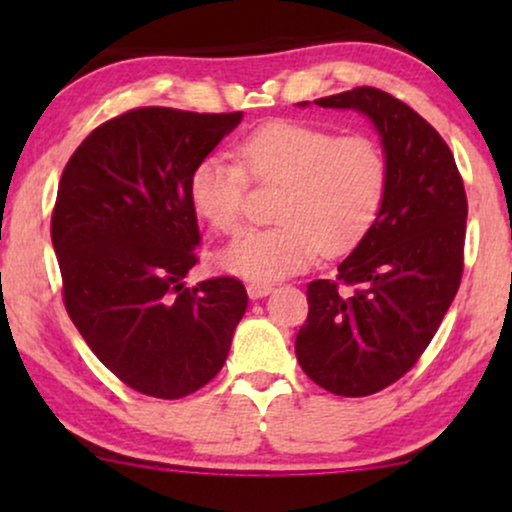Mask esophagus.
<instances>
[{"instance_id": "esophagus-1", "label": "esophagus", "mask_w": 512, "mask_h": 512, "mask_svg": "<svg viewBox=\"0 0 512 512\" xmlns=\"http://www.w3.org/2000/svg\"><path fill=\"white\" fill-rule=\"evenodd\" d=\"M272 291H275V286H272V284H263V282H251V284L247 286V293H249L251 300H261V298H265V296H270Z\"/></svg>"}]
</instances>
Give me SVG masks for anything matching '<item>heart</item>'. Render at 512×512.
Returning a JSON list of instances; mask_svg holds the SVG:
<instances>
[{
  "label": "heart",
  "mask_w": 512,
  "mask_h": 512,
  "mask_svg": "<svg viewBox=\"0 0 512 512\" xmlns=\"http://www.w3.org/2000/svg\"><path fill=\"white\" fill-rule=\"evenodd\" d=\"M237 160L209 156L188 181L202 219L223 235L242 228L249 179L279 188L270 230H251L219 256L223 270L272 282L305 270L319 251H352L380 214L389 184L382 146L363 135L340 137L317 125L275 121L247 135Z\"/></svg>",
  "instance_id": "heart-1"
}]
</instances>
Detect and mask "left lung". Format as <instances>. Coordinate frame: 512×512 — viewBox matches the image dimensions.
<instances>
[{
	"label": "left lung",
	"instance_id": "1",
	"mask_svg": "<svg viewBox=\"0 0 512 512\" xmlns=\"http://www.w3.org/2000/svg\"><path fill=\"white\" fill-rule=\"evenodd\" d=\"M314 104L370 118L389 184L373 228L338 265V279L307 284L310 312L296 335V356L305 375L331 394L370 396L415 366L457 296L464 181L443 137L384 90L363 86Z\"/></svg>",
	"mask_w": 512,
	"mask_h": 512
}]
</instances>
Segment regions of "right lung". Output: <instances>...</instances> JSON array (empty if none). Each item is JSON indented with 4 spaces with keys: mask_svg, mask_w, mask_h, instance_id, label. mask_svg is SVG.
Listing matches in <instances>:
<instances>
[{
    "mask_svg": "<svg viewBox=\"0 0 512 512\" xmlns=\"http://www.w3.org/2000/svg\"><path fill=\"white\" fill-rule=\"evenodd\" d=\"M240 121L242 111L132 109L90 132L62 172L51 237L65 307L139 394L172 401L205 387L247 310L240 279L184 282L200 244L188 181Z\"/></svg>",
    "mask_w": 512,
    "mask_h": 512,
    "instance_id": "obj_1",
    "label": "right lung"
}]
</instances>
